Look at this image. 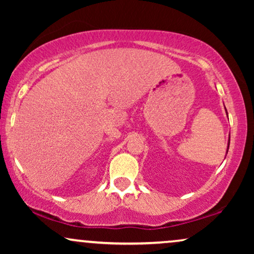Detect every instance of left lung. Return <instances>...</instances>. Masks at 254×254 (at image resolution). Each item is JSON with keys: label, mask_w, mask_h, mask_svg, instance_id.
Returning a JSON list of instances; mask_svg holds the SVG:
<instances>
[{"label": "left lung", "mask_w": 254, "mask_h": 254, "mask_svg": "<svg viewBox=\"0 0 254 254\" xmlns=\"http://www.w3.org/2000/svg\"><path fill=\"white\" fill-rule=\"evenodd\" d=\"M229 144H230V137H229ZM229 144H228V150H229ZM228 150H227V154H228Z\"/></svg>", "instance_id": "8db88e82"}]
</instances>
